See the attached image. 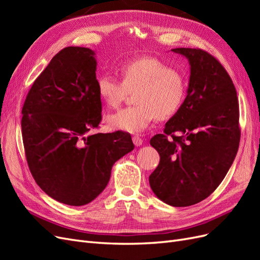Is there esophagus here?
I'll list each match as a JSON object with an SVG mask.
<instances>
[{"label": "esophagus", "instance_id": "1", "mask_svg": "<svg viewBox=\"0 0 260 260\" xmlns=\"http://www.w3.org/2000/svg\"><path fill=\"white\" fill-rule=\"evenodd\" d=\"M132 141H133V144H135L136 146H140V145H142V143H143V140L141 139L139 136H133Z\"/></svg>", "mask_w": 260, "mask_h": 260}]
</instances>
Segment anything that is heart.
Listing matches in <instances>:
<instances>
[{
  "mask_svg": "<svg viewBox=\"0 0 260 260\" xmlns=\"http://www.w3.org/2000/svg\"><path fill=\"white\" fill-rule=\"evenodd\" d=\"M121 79L103 74L98 78V92L102 101L116 108L135 93V103L107 117L111 128L125 132L145 130L158 117L167 119L176 115L186 95L184 76L166 62L154 57H142L123 62Z\"/></svg>",
  "mask_w": 260,
  "mask_h": 260,
  "instance_id": "1",
  "label": "heart"
}]
</instances>
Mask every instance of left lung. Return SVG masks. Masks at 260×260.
Returning a JSON list of instances; mask_svg holds the SVG:
<instances>
[{
    "label": "left lung",
    "mask_w": 260,
    "mask_h": 260,
    "mask_svg": "<svg viewBox=\"0 0 260 260\" xmlns=\"http://www.w3.org/2000/svg\"><path fill=\"white\" fill-rule=\"evenodd\" d=\"M171 51L190 61V82L179 112L149 142L160 160L148 180L164 203L185 207L208 198L230 169L240 145V111L232 79L216 57L201 49Z\"/></svg>",
    "instance_id": "left-lung-1"
}]
</instances>
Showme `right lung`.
<instances>
[{
	"instance_id": "1",
	"label": "right lung",
	"mask_w": 260,
	"mask_h": 260,
	"mask_svg": "<svg viewBox=\"0 0 260 260\" xmlns=\"http://www.w3.org/2000/svg\"><path fill=\"white\" fill-rule=\"evenodd\" d=\"M95 70L92 50L62 49L35 80L21 111L31 175L52 199L70 206L103 192L115 161L135 148L127 132L88 135L102 120Z\"/></svg>"
}]
</instances>
